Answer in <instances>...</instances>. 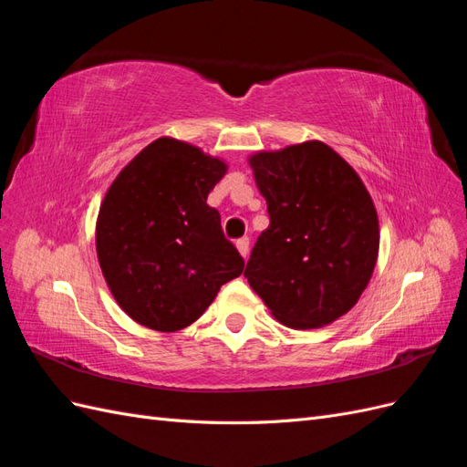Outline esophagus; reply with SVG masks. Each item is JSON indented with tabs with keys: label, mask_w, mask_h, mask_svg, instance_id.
<instances>
[{
	"label": "esophagus",
	"mask_w": 467,
	"mask_h": 467,
	"mask_svg": "<svg viewBox=\"0 0 467 467\" xmlns=\"http://www.w3.org/2000/svg\"><path fill=\"white\" fill-rule=\"evenodd\" d=\"M235 247H237V251H239V253H242V257H247V255H249V237L237 239V242H235Z\"/></svg>",
	"instance_id": "34e87169"
}]
</instances>
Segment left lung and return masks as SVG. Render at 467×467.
<instances>
[{"label":"left lung","instance_id":"8db88e82","mask_svg":"<svg viewBox=\"0 0 467 467\" xmlns=\"http://www.w3.org/2000/svg\"><path fill=\"white\" fill-rule=\"evenodd\" d=\"M271 223L251 251L245 278L292 329L345 316L368 286L379 230L364 182L323 142L249 160Z\"/></svg>","mask_w":467,"mask_h":467}]
</instances>
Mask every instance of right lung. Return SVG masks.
<instances>
[{"label": "right lung", "mask_w": 467, "mask_h": 467, "mask_svg": "<svg viewBox=\"0 0 467 467\" xmlns=\"http://www.w3.org/2000/svg\"><path fill=\"white\" fill-rule=\"evenodd\" d=\"M225 163L158 138L126 165L97 218V257L119 306L140 325L171 333L199 319L245 261L225 239L208 192Z\"/></svg>", "instance_id": "obj_1"}]
</instances>
